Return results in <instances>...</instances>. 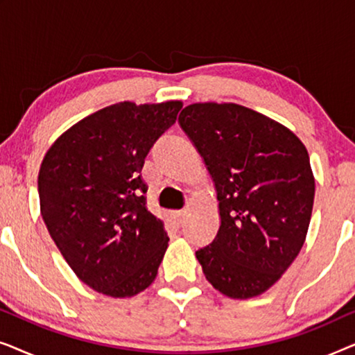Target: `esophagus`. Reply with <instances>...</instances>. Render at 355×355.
<instances>
[{
  "instance_id": "esophagus-1",
  "label": "esophagus",
  "mask_w": 355,
  "mask_h": 355,
  "mask_svg": "<svg viewBox=\"0 0 355 355\" xmlns=\"http://www.w3.org/2000/svg\"><path fill=\"white\" fill-rule=\"evenodd\" d=\"M173 216H174V220H176L178 223H182L184 216H186V210H178V211H174Z\"/></svg>"
}]
</instances>
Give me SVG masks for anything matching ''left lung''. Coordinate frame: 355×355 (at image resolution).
Listing matches in <instances>:
<instances>
[{
  "mask_svg": "<svg viewBox=\"0 0 355 355\" xmlns=\"http://www.w3.org/2000/svg\"><path fill=\"white\" fill-rule=\"evenodd\" d=\"M215 184L220 227L196 252L205 278L231 299L270 289L302 249L315 179L288 128L236 103H193L178 119Z\"/></svg>",
  "mask_w": 355,
  "mask_h": 355,
  "instance_id": "1",
  "label": "left lung"
}]
</instances>
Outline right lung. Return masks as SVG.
<instances>
[{
    "label": "right lung",
    "instance_id": "1",
    "mask_svg": "<svg viewBox=\"0 0 355 355\" xmlns=\"http://www.w3.org/2000/svg\"><path fill=\"white\" fill-rule=\"evenodd\" d=\"M181 101L106 106L66 130L38 173L40 211L72 271L96 293L130 297L157 278L169 237L145 205L142 171Z\"/></svg>",
    "mask_w": 355,
    "mask_h": 355
}]
</instances>
